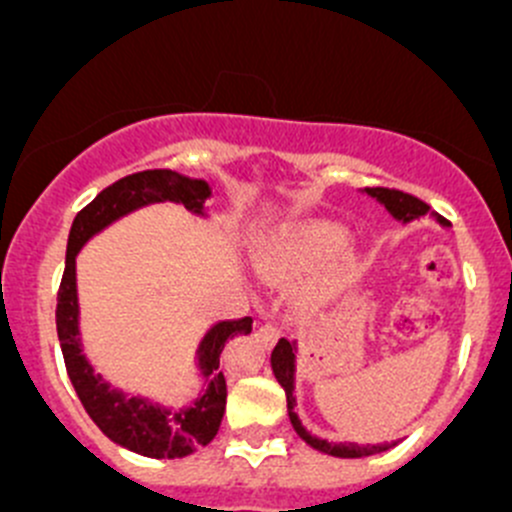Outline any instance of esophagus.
I'll list each match as a JSON object with an SVG mask.
<instances>
[{
    "label": "esophagus",
    "mask_w": 512,
    "mask_h": 512,
    "mask_svg": "<svg viewBox=\"0 0 512 512\" xmlns=\"http://www.w3.org/2000/svg\"><path fill=\"white\" fill-rule=\"evenodd\" d=\"M257 337H260V342L265 344V347H272V344L277 342V337H280V329H277L275 324H262V327L257 329Z\"/></svg>",
    "instance_id": "obj_1"
}]
</instances>
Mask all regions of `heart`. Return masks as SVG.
Listing matches in <instances>:
<instances>
[{
	"mask_svg": "<svg viewBox=\"0 0 512 512\" xmlns=\"http://www.w3.org/2000/svg\"><path fill=\"white\" fill-rule=\"evenodd\" d=\"M344 242H347V230H344L342 225L329 223V220H319V223L294 227V230L285 232V235H280L277 240H272L270 245L262 247L260 265L262 270L272 272V275L292 280V277H299L312 265L322 262L324 257L342 250ZM359 275V260H356L354 255L344 257V260L339 262L337 270H334L332 282H329V292L349 285V282H354Z\"/></svg>",
	"mask_w": 512,
	"mask_h": 512,
	"instance_id": "heart-1",
	"label": "heart"
}]
</instances>
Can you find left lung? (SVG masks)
Masks as SVG:
<instances>
[{
	"label": "left lung",
	"instance_id": "obj_1",
	"mask_svg": "<svg viewBox=\"0 0 512 512\" xmlns=\"http://www.w3.org/2000/svg\"><path fill=\"white\" fill-rule=\"evenodd\" d=\"M364 193L371 195L374 200H379V203L384 205V208L394 215V220H399V223L409 225L414 223V220L423 218V215H431L438 225L448 227V223L441 218V215L431 213V208H428L423 200L414 198V195L401 193V190H389V188H364ZM270 364H272V371H275V379L280 381V386L287 394V414H289V421H292L294 431H297V436L302 438L304 443H309L314 451L327 453V456H334V458H364V456H376V453L389 451V448H394L396 443H399V441H386V443H366V446H359V443H332L327 441V438H319L314 436V433H309L307 428H304V423L299 421L297 411H294V406H297V399H294L297 342L280 339L275 352H272Z\"/></svg>",
	"mask_w": 512,
	"mask_h": 512
}]
</instances>
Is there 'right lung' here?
Here are the masks:
<instances>
[{
    "label": "right lung",
    "mask_w": 512,
    "mask_h": 512,
    "mask_svg": "<svg viewBox=\"0 0 512 512\" xmlns=\"http://www.w3.org/2000/svg\"><path fill=\"white\" fill-rule=\"evenodd\" d=\"M213 195L210 185L200 178H188L175 170H143L126 175L96 195L79 215L69 232L66 267L56 304V332L66 371L84 404L86 414L118 446L146 458H185L208 446L220 431L227 401V384L218 371L220 354L232 337L252 332V317L218 322L205 332L198 344V369L203 376V391L183 409L160 406L146 396H128L126 391L108 384L96 374L86 359L79 337V292H76V257L81 247L121 220L123 215L153 203L185 205L193 215L205 218V200Z\"/></svg>",
    "instance_id": "right-lung-1"
}]
</instances>
